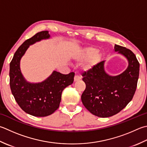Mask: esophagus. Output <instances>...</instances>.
<instances>
[{
    "label": "esophagus",
    "mask_w": 147,
    "mask_h": 147,
    "mask_svg": "<svg viewBox=\"0 0 147 147\" xmlns=\"http://www.w3.org/2000/svg\"><path fill=\"white\" fill-rule=\"evenodd\" d=\"M81 80V77H80V76H78V75H75V76H74V82L79 81V80Z\"/></svg>",
    "instance_id": "1"
}]
</instances>
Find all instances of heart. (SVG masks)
<instances>
[{
	"label": "heart",
	"mask_w": 147,
	"mask_h": 147,
	"mask_svg": "<svg viewBox=\"0 0 147 147\" xmlns=\"http://www.w3.org/2000/svg\"><path fill=\"white\" fill-rule=\"evenodd\" d=\"M88 58L84 65L85 70H92L98 65L102 59V55L99 51L94 47H87L83 49L80 53V59L85 60Z\"/></svg>",
	"instance_id": "obj_1"
}]
</instances>
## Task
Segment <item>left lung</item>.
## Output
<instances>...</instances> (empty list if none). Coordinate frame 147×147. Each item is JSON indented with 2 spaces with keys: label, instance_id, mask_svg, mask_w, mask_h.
Instances as JSON below:
<instances>
[{
  "label": "left lung",
  "instance_id": "left-lung-1",
  "mask_svg": "<svg viewBox=\"0 0 147 147\" xmlns=\"http://www.w3.org/2000/svg\"><path fill=\"white\" fill-rule=\"evenodd\" d=\"M115 51L128 60V67L122 74L110 76L105 70V62L82 73L86 85L82 95L85 107L96 116L106 118L115 115L123 110L133 99L139 78L140 64L129 49L115 45Z\"/></svg>",
  "mask_w": 147,
  "mask_h": 147
}]
</instances>
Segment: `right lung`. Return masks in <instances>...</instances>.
<instances>
[{
  "mask_svg": "<svg viewBox=\"0 0 147 147\" xmlns=\"http://www.w3.org/2000/svg\"><path fill=\"white\" fill-rule=\"evenodd\" d=\"M50 37L48 31H41L23 43L14 53L10 62L9 83L13 96L23 110L35 117H47L59 108L62 92L74 81L73 72L63 74L54 71L41 83L26 81L20 70V60L28 48L42 39Z\"/></svg>",
  "mask_w": 147,
  "mask_h": 147,
  "instance_id": "1",
  "label": "right lung"
}]
</instances>
